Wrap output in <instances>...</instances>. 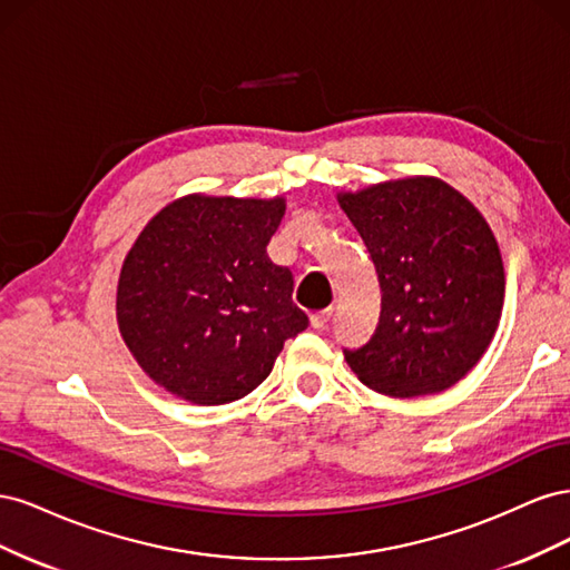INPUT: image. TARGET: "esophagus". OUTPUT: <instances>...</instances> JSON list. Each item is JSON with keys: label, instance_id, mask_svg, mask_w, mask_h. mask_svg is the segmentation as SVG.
<instances>
[{"label": "esophagus", "instance_id": "1", "mask_svg": "<svg viewBox=\"0 0 570 570\" xmlns=\"http://www.w3.org/2000/svg\"><path fill=\"white\" fill-rule=\"evenodd\" d=\"M331 316H333V308H323V312L312 314V325L314 327H325L327 321H331Z\"/></svg>", "mask_w": 570, "mask_h": 570}]
</instances>
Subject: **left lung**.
<instances>
[{"label": "left lung", "mask_w": 570, "mask_h": 570, "mask_svg": "<svg viewBox=\"0 0 570 570\" xmlns=\"http://www.w3.org/2000/svg\"><path fill=\"white\" fill-rule=\"evenodd\" d=\"M383 289L368 344L344 350L350 368L387 396L456 385L497 333L504 264L492 228L459 189L411 176L340 193Z\"/></svg>", "instance_id": "8db88e82"}]
</instances>
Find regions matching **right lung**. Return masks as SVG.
Listing matches in <instances>:
<instances>
[{"label":"right lung","instance_id":"1","mask_svg":"<svg viewBox=\"0 0 570 570\" xmlns=\"http://www.w3.org/2000/svg\"><path fill=\"white\" fill-rule=\"evenodd\" d=\"M283 216L285 197L187 195L137 235L118 275L116 321L159 387L199 406L243 400L308 325L289 268L266 254Z\"/></svg>","mask_w":570,"mask_h":570}]
</instances>
